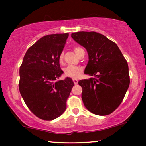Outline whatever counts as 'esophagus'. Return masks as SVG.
<instances>
[{"mask_svg": "<svg viewBox=\"0 0 146 146\" xmlns=\"http://www.w3.org/2000/svg\"><path fill=\"white\" fill-rule=\"evenodd\" d=\"M73 82H74V84H75V85L77 84H78V80H76V79H73Z\"/></svg>", "mask_w": 146, "mask_h": 146, "instance_id": "obj_1", "label": "esophagus"}]
</instances>
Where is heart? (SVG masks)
Returning <instances> with one entry per match:
<instances>
[{"label": "heart", "instance_id": "obj_1", "mask_svg": "<svg viewBox=\"0 0 146 146\" xmlns=\"http://www.w3.org/2000/svg\"><path fill=\"white\" fill-rule=\"evenodd\" d=\"M82 50H83V49L81 48H80V47H75V48H74V51H75V53L77 55H79V53H80V52ZM63 60H64V53L62 52L58 56L59 62L62 64L63 62ZM82 71V69L79 67H77V66H69L64 70V75L67 76V77H70L71 78H77L78 76L80 75Z\"/></svg>", "mask_w": 146, "mask_h": 146}]
</instances>
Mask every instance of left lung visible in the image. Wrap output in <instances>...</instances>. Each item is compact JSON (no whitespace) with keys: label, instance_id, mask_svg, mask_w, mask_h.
I'll use <instances>...</instances> for the list:
<instances>
[{"label":"left lung","instance_id":"obj_1","mask_svg":"<svg viewBox=\"0 0 146 146\" xmlns=\"http://www.w3.org/2000/svg\"><path fill=\"white\" fill-rule=\"evenodd\" d=\"M71 37L87 50L84 73L95 77L78 82L85 107L93 114L113 113L122 102L130 83L129 68L118 46L95 31H79Z\"/></svg>","mask_w":146,"mask_h":146}]
</instances>
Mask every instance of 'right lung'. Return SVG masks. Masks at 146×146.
<instances>
[{"instance_id":"add662e5","label":"right lung","mask_w":146,"mask_h":146,"mask_svg":"<svg viewBox=\"0 0 146 146\" xmlns=\"http://www.w3.org/2000/svg\"><path fill=\"white\" fill-rule=\"evenodd\" d=\"M69 33L44 36L27 50L20 67L19 91L33 114L52 120L65 111L74 83L70 78L56 80L63 73L58 56Z\"/></svg>"}]
</instances>
